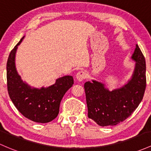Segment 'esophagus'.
Segmentation results:
<instances>
[{"mask_svg":"<svg viewBox=\"0 0 151 151\" xmlns=\"http://www.w3.org/2000/svg\"><path fill=\"white\" fill-rule=\"evenodd\" d=\"M86 77V74L85 72H83V71H81V72H79L76 75V79H77L78 82H82Z\"/></svg>","mask_w":151,"mask_h":151,"instance_id":"1","label":"esophagus"}]
</instances>
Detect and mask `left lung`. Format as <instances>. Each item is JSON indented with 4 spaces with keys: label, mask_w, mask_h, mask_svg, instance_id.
<instances>
[{
    "label": "left lung",
    "mask_w": 151,
    "mask_h": 151,
    "mask_svg": "<svg viewBox=\"0 0 151 151\" xmlns=\"http://www.w3.org/2000/svg\"><path fill=\"white\" fill-rule=\"evenodd\" d=\"M135 46L131 57L135 68L126 84L110 91L94 79L84 83L88 117L100 126H112L124 121L143 100L146 87L145 59L138 45Z\"/></svg>",
    "instance_id": "1"
}]
</instances>
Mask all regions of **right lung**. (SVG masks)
<instances>
[{"label": "right lung", "mask_w": 151, "mask_h": 151, "mask_svg": "<svg viewBox=\"0 0 151 151\" xmlns=\"http://www.w3.org/2000/svg\"><path fill=\"white\" fill-rule=\"evenodd\" d=\"M24 36L16 44L8 57L7 70L8 92L15 107L24 117L40 123L51 122L57 117L59 105L64 94L74 84L72 76L67 75L56 79L49 87L36 88L21 79L16 70V54Z\"/></svg>", "instance_id": "1"}]
</instances>
